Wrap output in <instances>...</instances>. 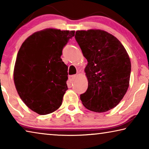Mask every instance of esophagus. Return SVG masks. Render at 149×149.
<instances>
[{
    "label": "esophagus",
    "instance_id": "1",
    "mask_svg": "<svg viewBox=\"0 0 149 149\" xmlns=\"http://www.w3.org/2000/svg\"><path fill=\"white\" fill-rule=\"evenodd\" d=\"M75 75H70V76H69V77H68V80H69V81L70 82V83H72L73 81H74V79H75Z\"/></svg>",
    "mask_w": 149,
    "mask_h": 149
}]
</instances>
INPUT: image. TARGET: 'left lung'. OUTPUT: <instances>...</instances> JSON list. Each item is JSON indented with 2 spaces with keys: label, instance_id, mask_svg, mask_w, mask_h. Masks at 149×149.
<instances>
[{
  "label": "left lung",
  "instance_id": "1",
  "mask_svg": "<svg viewBox=\"0 0 149 149\" xmlns=\"http://www.w3.org/2000/svg\"><path fill=\"white\" fill-rule=\"evenodd\" d=\"M75 38L88 62V88L80 95L82 104L93 112H107L119 104L129 87V55L116 37L103 30H79Z\"/></svg>",
  "mask_w": 149,
  "mask_h": 149
}]
</instances>
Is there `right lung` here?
Returning a JSON list of instances; mask_svg holds the SVG:
<instances>
[{"label":"right lung","mask_w":149,"mask_h":149,"mask_svg":"<svg viewBox=\"0 0 149 149\" xmlns=\"http://www.w3.org/2000/svg\"><path fill=\"white\" fill-rule=\"evenodd\" d=\"M75 31L47 28L25 40L14 70L15 87L26 105L41 115L58 109L68 90V66L62 49Z\"/></svg>","instance_id":"right-lung-1"}]
</instances>
